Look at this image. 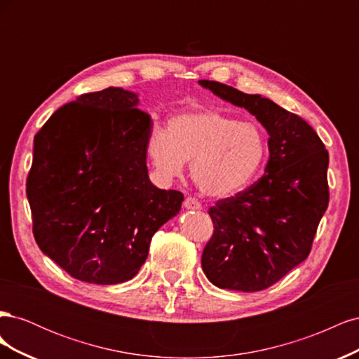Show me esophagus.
I'll use <instances>...</instances> for the list:
<instances>
[{"instance_id":"obj_1","label":"esophagus","mask_w":359,"mask_h":359,"mask_svg":"<svg viewBox=\"0 0 359 359\" xmlns=\"http://www.w3.org/2000/svg\"><path fill=\"white\" fill-rule=\"evenodd\" d=\"M184 208H187V210H201L202 208V203L198 199L189 196V198H186V201H184Z\"/></svg>"}]
</instances>
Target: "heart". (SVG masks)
Masks as SVG:
<instances>
[{"label":"heart","instance_id":"heart-1","mask_svg":"<svg viewBox=\"0 0 359 359\" xmlns=\"http://www.w3.org/2000/svg\"><path fill=\"white\" fill-rule=\"evenodd\" d=\"M148 156L160 175H181L190 163L191 180L214 198L243 190L262 168L268 142L264 128L215 109H190L173 115L168 130L154 127Z\"/></svg>","mask_w":359,"mask_h":359}]
</instances>
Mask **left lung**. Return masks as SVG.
Returning <instances> with one entry per match:
<instances>
[{"instance_id":"8db88e82","label":"left lung","mask_w":359,"mask_h":359,"mask_svg":"<svg viewBox=\"0 0 359 359\" xmlns=\"http://www.w3.org/2000/svg\"><path fill=\"white\" fill-rule=\"evenodd\" d=\"M220 99L255 115L269 135L264 177L217 201L202 269L220 289L257 292L273 286L310 255L328 208V151L307 121L259 94L199 81Z\"/></svg>"}]
</instances>
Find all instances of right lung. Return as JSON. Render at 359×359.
Returning a JSON list of instances; mask_svg holds the SVG:
<instances>
[{"instance_id":"add662e5","label":"right lung","mask_w":359,"mask_h":359,"mask_svg":"<svg viewBox=\"0 0 359 359\" xmlns=\"http://www.w3.org/2000/svg\"><path fill=\"white\" fill-rule=\"evenodd\" d=\"M137 103L115 86L82 94L34 136L27 178L32 233L43 253L85 283L132 280L151 238L184 201L148 178L153 121Z\"/></svg>"}]
</instances>
